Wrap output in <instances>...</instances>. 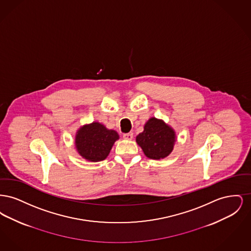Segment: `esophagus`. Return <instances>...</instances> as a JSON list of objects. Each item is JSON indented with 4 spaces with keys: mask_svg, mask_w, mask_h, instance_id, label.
<instances>
[{
    "mask_svg": "<svg viewBox=\"0 0 251 251\" xmlns=\"http://www.w3.org/2000/svg\"><path fill=\"white\" fill-rule=\"evenodd\" d=\"M123 137L125 138V139H127V140H131L132 138H133V133L130 131V132H127V133H124L123 134Z\"/></svg>",
    "mask_w": 251,
    "mask_h": 251,
    "instance_id": "esophagus-1",
    "label": "esophagus"
}]
</instances>
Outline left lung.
<instances>
[{
  "label": "left lung",
  "mask_w": 251,
  "mask_h": 251,
  "mask_svg": "<svg viewBox=\"0 0 251 251\" xmlns=\"http://www.w3.org/2000/svg\"><path fill=\"white\" fill-rule=\"evenodd\" d=\"M136 142L147 157L154 160L163 159L173 150L175 132L163 120L152 118L146 123L144 131L136 136Z\"/></svg>",
  "instance_id": "left-lung-1"
}]
</instances>
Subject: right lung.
<instances>
[{
    "label": "right lung",
    "mask_w": 251,
    "mask_h": 251,
    "mask_svg": "<svg viewBox=\"0 0 251 251\" xmlns=\"http://www.w3.org/2000/svg\"><path fill=\"white\" fill-rule=\"evenodd\" d=\"M119 139L118 132L108 130L103 125L93 122L82 127L76 135L75 144L78 152L84 159L100 162L107 157L113 145Z\"/></svg>",
    "instance_id": "1"
}]
</instances>
